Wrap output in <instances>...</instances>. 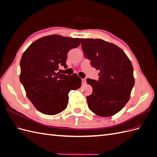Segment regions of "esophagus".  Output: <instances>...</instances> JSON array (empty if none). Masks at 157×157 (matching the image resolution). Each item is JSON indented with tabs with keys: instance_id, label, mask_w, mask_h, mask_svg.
I'll return each instance as SVG.
<instances>
[{
	"instance_id": "esophagus-1",
	"label": "esophagus",
	"mask_w": 157,
	"mask_h": 157,
	"mask_svg": "<svg viewBox=\"0 0 157 157\" xmlns=\"http://www.w3.org/2000/svg\"><path fill=\"white\" fill-rule=\"evenodd\" d=\"M82 84H85L86 83V79L85 78H82Z\"/></svg>"
}]
</instances>
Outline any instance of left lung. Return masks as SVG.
<instances>
[{
	"mask_svg": "<svg viewBox=\"0 0 157 157\" xmlns=\"http://www.w3.org/2000/svg\"><path fill=\"white\" fill-rule=\"evenodd\" d=\"M84 56L99 71V80L86 79L93 88L86 97L89 109L99 117H111L129 101L135 83L131 61L119 47L99 39H82Z\"/></svg>",
	"mask_w": 157,
	"mask_h": 157,
	"instance_id": "left-lung-1",
	"label": "left lung"
}]
</instances>
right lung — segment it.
<instances>
[{
    "instance_id": "obj_1",
    "label": "right lung",
    "mask_w": 157,
    "mask_h": 157,
    "mask_svg": "<svg viewBox=\"0 0 157 157\" xmlns=\"http://www.w3.org/2000/svg\"><path fill=\"white\" fill-rule=\"evenodd\" d=\"M80 42L79 38L46 36L33 42L22 55L20 82L28 99L44 115H55L64 111L69 92L81 86L82 80L76 73H57L60 65L67 67L68 52Z\"/></svg>"
}]
</instances>
